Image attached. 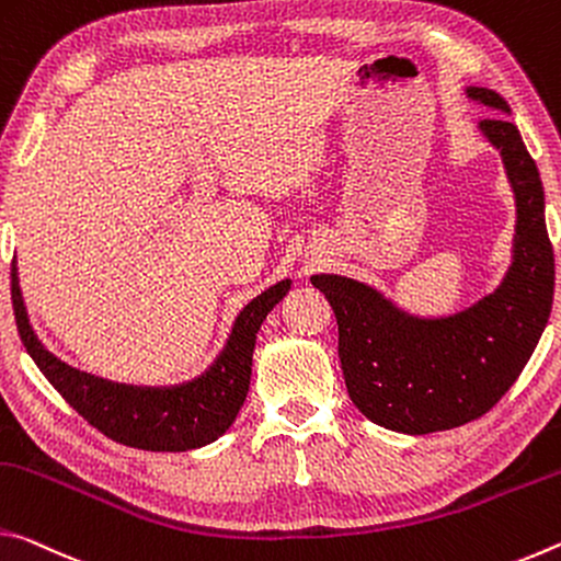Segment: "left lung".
I'll return each mask as SVG.
<instances>
[{
  "instance_id": "8db88e82",
  "label": "left lung",
  "mask_w": 561,
  "mask_h": 561,
  "mask_svg": "<svg viewBox=\"0 0 561 561\" xmlns=\"http://www.w3.org/2000/svg\"><path fill=\"white\" fill-rule=\"evenodd\" d=\"M465 94L510 116L497 91L467 87ZM477 128L500 151L517 208L512 263L497 288L453 316L422 318L347 275L310 278L333 306L347 394L392 433L430 435L482 417L525 370L552 310L554 253L537 163L510 118Z\"/></svg>"
}]
</instances>
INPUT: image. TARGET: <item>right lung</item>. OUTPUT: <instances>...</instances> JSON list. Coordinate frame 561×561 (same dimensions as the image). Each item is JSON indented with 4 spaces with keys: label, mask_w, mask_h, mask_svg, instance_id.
<instances>
[{
    "label": "right lung",
    "mask_w": 561,
    "mask_h": 561,
    "mask_svg": "<svg viewBox=\"0 0 561 561\" xmlns=\"http://www.w3.org/2000/svg\"><path fill=\"white\" fill-rule=\"evenodd\" d=\"M288 290L290 280L286 278L248 302L238 313L224 351L198 378L151 388V385H126L99 378L49 353L36 337L26 316L20 273H16V263H12L16 330L44 378L99 433L112 437L114 443L151 449V453H186V449L204 447L233 425L238 410L245 402L248 385H251L255 333Z\"/></svg>",
    "instance_id": "1"
}]
</instances>
